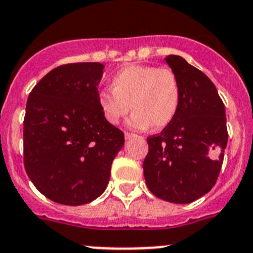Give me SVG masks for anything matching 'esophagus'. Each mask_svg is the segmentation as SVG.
<instances>
[{
  "label": "esophagus",
  "instance_id": "1",
  "mask_svg": "<svg viewBox=\"0 0 253 253\" xmlns=\"http://www.w3.org/2000/svg\"><path fill=\"white\" fill-rule=\"evenodd\" d=\"M125 139H126V140H129V139H133V138H136V135L135 134H133V133H128V131H125Z\"/></svg>",
  "mask_w": 253,
  "mask_h": 253
}]
</instances>
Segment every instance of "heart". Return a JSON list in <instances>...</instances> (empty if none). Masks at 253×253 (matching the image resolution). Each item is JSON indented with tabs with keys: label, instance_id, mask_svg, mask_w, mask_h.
<instances>
[{
	"label": "heart",
	"instance_id": "b5f03b06",
	"mask_svg": "<svg viewBox=\"0 0 253 253\" xmlns=\"http://www.w3.org/2000/svg\"><path fill=\"white\" fill-rule=\"evenodd\" d=\"M98 103L110 124H119L131 108V128L163 129L179 109V79L170 68L130 65L113 76L111 90H101Z\"/></svg>",
	"mask_w": 253,
	"mask_h": 253
}]
</instances>
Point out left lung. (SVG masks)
I'll return each mask as SVG.
<instances>
[{
  "label": "left lung",
  "mask_w": 253,
  "mask_h": 253,
  "mask_svg": "<svg viewBox=\"0 0 253 253\" xmlns=\"http://www.w3.org/2000/svg\"><path fill=\"white\" fill-rule=\"evenodd\" d=\"M166 62L179 79V109L161 134L147 139L143 169L155 197L185 205L216 184L228 140L226 110L206 74L177 55L167 56Z\"/></svg>",
  "instance_id": "8db88e82"
}]
</instances>
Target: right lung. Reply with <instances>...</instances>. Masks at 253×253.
<instances>
[{
    "mask_svg": "<svg viewBox=\"0 0 253 253\" xmlns=\"http://www.w3.org/2000/svg\"><path fill=\"white\" fill-rule=\"evenodd\" d=\"M100 62L61 65L30 92L24 119V164L41 193L65 206L98 198L124 133L108 122L98 103Z\"/></svg>",
    "mask_w": 253,
    "mask_h": 253,
    "instance_id": "right-lung-1",
    "label": "right lung"
}]
</instances>
